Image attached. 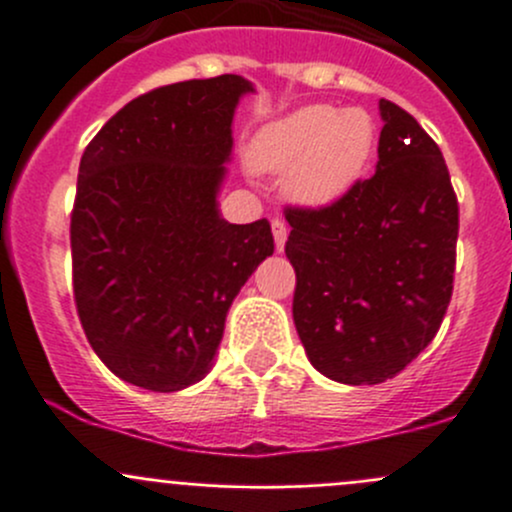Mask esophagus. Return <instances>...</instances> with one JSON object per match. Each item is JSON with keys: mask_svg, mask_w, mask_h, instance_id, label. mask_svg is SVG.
I'll return each instance as SVG.
<instances>
[{"mask_svg": "<svg viewBox=\"0 0 512 512\" xmlns=\"http://www.w3.org/2000/svg\"><path fill=\"white\" fill-rule=\"evenodd\" d=\"M272 235H275V247L277 250H285V242H287V223L282 218L272 220Z\"/></svg>", "mask_w": 512, "mask_h": 512, "instance_id": "esophagus-1", "label": "esophagus"}]
</instances>
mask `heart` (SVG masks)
I'll return each mask as SVG.
<instances>
[{
	"mask_svg": "<svg viewBox=\"0 0 512 512\" xmlns=\"http://www.w3.org/2000/svg\"><path fill=\"white\" fill-rule=\"evenodd\" d=\"M376 138V123L364 108L339 111L314 103L267 123L252 143L250 160L262 173L287 169L285 190L297 203L327 205L364 173Z\"/></svg>",
	"mask_w": 512,
	"mask_h": 512,
	"instance_id": "b5f03b06",
	"label": "heart"
}]
</instances>
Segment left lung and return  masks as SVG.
I'll list each match as a JSON object with an SVG mask.
<instances>
[{
	"label": "left lung",
	"mask_w": 512,
	"mask_h": 512,
	"mask_svg": "<svg viewBox=\"0 0 512 512\" xmlns=\"http://www.w3.org/2000/svg\"><path fill=\"white\" fill-rule=\"evenodd\" d=\"M376 173L324 208H287L292 317L309 361L339 384L394 379L436 337L453 294L458 200L441 148L379 101Z\"/></svg>",
	"instance_id": "left-lung-1"
}]
</instances>
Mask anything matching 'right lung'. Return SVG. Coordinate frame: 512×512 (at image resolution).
I'll return each mask as SVG.
<instances>
[{
  "instance_id": "1",
  "label": "right lung",
  "mask_w": 512,
  "mask_h": 512,
  "mask_svg": "<svg viewBox=\"0 0 512 512\" xmlns=\"http://www.w3.org/2000/svg\"><path fill=\"white\" fill-rule=\"evenodd\" d=\"M252 91L235 74L160 86L126 103L81 156L76 309L98 359L128 384L170 394L203 379L232 299L275 252L265 218L232 225L218 210L232 116Z\"/></svg>"
}]
</instances>
